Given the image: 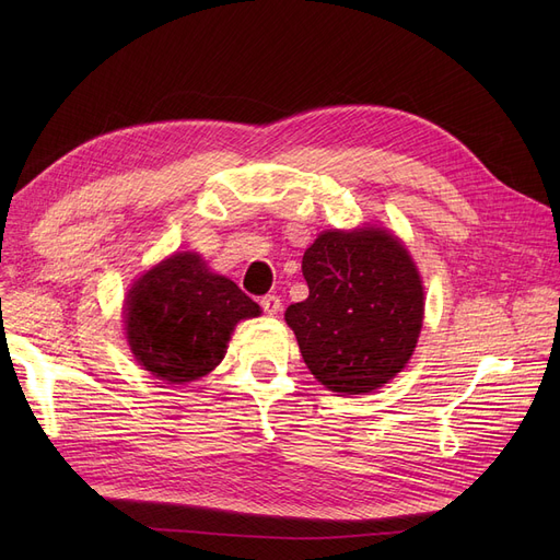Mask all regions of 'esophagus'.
<instances>
[{
	"mask_svg": "<svg viewBox=\"0 0 560 560\" xmlns=\"http://www.w3.org/2000/svg\"><path fill=\"white\" fill-rule=\"evenodd\" d=\"M260 306L268 315H277L281 311V300L277 295H265L260 298Z\"/></svg>",
	"mask_w": 560,
	"mask_h": 560,
	"instance_id": "obj_1",
	"label": "esophagus"
}]
</instances>
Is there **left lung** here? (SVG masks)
Returning a JSON list of instances; mask_svg holds the SVG:
<instances>
[{
	"label": "left lung",
	"instance_id": "left-lung-1",
	"mask_svg": "<svg viewBox=\"0 0 560 560\" xmlns=\"http://www.w3.org/2000/svg\"><path fill=\"white\" fill-rule=\"evenodd\" d=\"M308 298L288 327L322 386L365 395L406 368L420 338L424 288L397 235L381 226L322 231L304 252Z\"/></svg>",
	"mask_w": 560,
	"mask_h": 560
}]
</instances>
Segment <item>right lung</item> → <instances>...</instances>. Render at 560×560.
<instances>
[{"label":"right lung","mask_w":560,"mask_h":560,"mask_svg":"<svg viewBox=\"0 0 560 560\" xmlns=\"http://www.w3.org/2000/svg\"><path fill=\"white\" fill-rule=\"evenodd\" d=\"M258 315L260 306L206 268L199 254L176 252L133 281L125 331L142 370L167 384H190L220 365L235 325Z\"/></svg>","instance_id":"add662e5"}]
</instances>
